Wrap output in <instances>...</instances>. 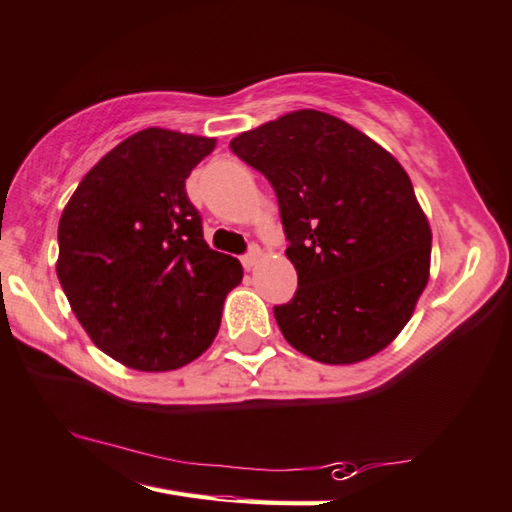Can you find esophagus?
<instances>
[{
	"instance_id": "obj_1",
	"label": "esophagus",
	"mask_w": 512,
	"mask_h": 512,
	"mask_svg": "<svg viewBox=\"0 0 512 512\" xmlns=\"http://www.w3.org/2000/svg\"><path fill=\"white\" fill-rule=\"evenodd\" d=\"M259 257H262V250H259V246H250L248 253H246L244 257H241V264H244L246 271H250V268L257 266Z\"/></svg>"
}]
</instances>
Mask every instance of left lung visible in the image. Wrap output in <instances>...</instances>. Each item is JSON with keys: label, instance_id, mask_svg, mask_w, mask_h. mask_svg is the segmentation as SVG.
<instances>
[{"label": "left lung", "instance_id": "1", "mask_svg": "<svg viewBox=\"0 0 512 512\" xmlns=\"http://www.w3.org/2000/svg\"><path fill=\"white\" fill-rule=\"evenodd\" d=\"M273 185L297 271L273 306L297 351L351 365L385 349L412 318L430 275L432 232L392 154L345 120L300 109L230 141Z\"/></svg>", "mask_w": 512, "mask_h": 512}]
</instances>
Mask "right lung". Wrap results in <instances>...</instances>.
<instances>
[{
  "label": "right lung",
  "mask_w": 512,
  "mask_h": 512,
  "mask_svg": "<svg viewBox=\"0 0 512 512\" xmlns=\"http://www.w3.org/2000/svg\"><path fill=\"white\" fill-rule=\"evenodd\" d=\"M215 143L143 129L91 167L62 212V291L94 345L125 367L170 371L199 358L244 277L206 244L185 192Z\"/></svg>",
  "instance_id": "obj_1"
}]
</instances>
